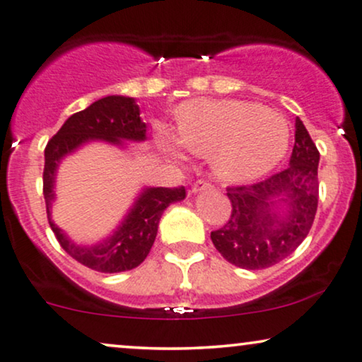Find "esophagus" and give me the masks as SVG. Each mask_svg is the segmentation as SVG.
I'll list each match as a JSON object with an SVG mask.
<instances>
[{
	"label": "esophagus",
	"mask_w": 362,
	"mask_h": 362,
	"mask_svg": "<svg viewBox=\"0 0 362 362\" xmlns=\"http://www.w3.org/2000/svg\"><path fill=\"white\" fill-rule=\"evenodd\" d=\"M209 189H212V184H211V182L204 180V178H200V180H197V182H195V184L192 185V192H194V194L202 192V190H209Z\"/></svg>",
	"instance_id": "34e87169"
}]
</instances>
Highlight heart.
Returning <instances> with one entry per match:
<instances>
[{"instance_id":"b5f03b06","label":"heart","mask_w":362,"mask_h":362,"mask_svg":"<svg viewBox=\"0 0 362 362\" xmlns=\"http://www.w3.org/2000/svg\"><path fill=\"white\" fill-rule=\"evenodd\" d=\"M288 139L285 117L261 104L197 99L178 112L177 141L192 153L211 155L212 168L224 180L268 173L285 156Z\"/></svg>"}]
</instances>
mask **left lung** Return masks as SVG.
I'll list each match as a JSON object with an SVG mask.
<instances>
[{
    "instance_id": "8db88e82",
    "label": "left lung",
    "mask_w": 362,
    "mask_h": 362,
    "mask_svg": "<svg viewBox=\"0 0 362 362\" xmlns=\"http://www.w3.org/2000/svg\"><path fill=\"white\" fill-rule=\"evenodd\" d=\"M319 160L315 143L297 117L288 167L256 184L226 189L230 216L223 228L211 233L224 259L239 268L263 269L280 263L302 245L319 204ZM278 199L289 204L283 220L272 212Z\"/></svg>"
}]
</instances>
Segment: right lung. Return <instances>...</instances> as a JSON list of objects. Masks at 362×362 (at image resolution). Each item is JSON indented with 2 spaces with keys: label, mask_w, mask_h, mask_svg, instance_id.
Returning <instances> with one entry per match:
<instances>
[{
  "label": "right lung",
  "mask_w": 362,
  "mask_h": 362,
  "mask_svg": "<svg viewBox=\"0 0 362 362\" xmlns=\"http://www.w3.org/2000/svg\"><path fill=\"white\" fill-rule=\"evenodd\" d=\"M145 138L146 124L139 117V107L134 104V99L107 95L69 117L45 146L43 197L50 228L69 256L95 272L119 273L139 267L153 246L163 211L172 202L185 199V187L146 189L139 195L132 212L126 216L124 223L107 241L93 247H82L74 245L50 221L57 165L64 155L71 153L89 139H106L119 145L121 139L143 141Z\"/></svg>",
  "instance_id": "obj_1"
}]
</instances>
